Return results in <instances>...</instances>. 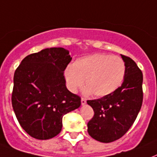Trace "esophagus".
<instances>
[{
    "label": "esophagus",
    "mask_w": 157,
    "mask_h": 157,
    "mask_svg": "<svg viewBox=\"0 0 157 157\" xmlns=\"http://www.w3.org/2000/svg\"><path fill=\"white\" fill-rule=\"evenodd\" d=\"M81 104L82 105H85L86 104V100H85L84 98H81Z\"/></svg>",
    "instance_id": "34e87169"
}]
</instances>
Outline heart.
<instances>
[{
  "mask_svg": "<svg viewBox=\"0 0 157 157\" xmlns=\"http://www.w3.org/2000/svg\"><path fill=\"white\" fill-rule=\"evenodd\" d=\"M125 74V65L119 56L92 54L77 59L65 70L68 88L75 92L84 79L86 93L104 97L120 87Z\"/></svg>",
  "mask_w": 157,
  "mask_h": 157,
  "instance_id": "heart-1",
  "label": "heart"
}]
</instances>
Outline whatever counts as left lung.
<instances>
[{"label": "left lung", "mask_w": 157, "mask_h": 157, "mask_svg": "<svg viewBox=\"0 0 157 157\" xmlns=\"http://www.w3.org/2000/svg\"><path fill=\"white\" fill-rule=\"evenodd\" d=\"M125 65L124 82L112 93L87 101L94 116L87 123V132L101 143H111L130 128L143 104V73L133 59L121 55Z\"/></svg>", "instance_id": "8db88e82"}]
</instances>
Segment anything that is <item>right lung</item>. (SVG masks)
Instances as JSON below:
<instances>
[{"instance_id":"right-lung-1","label":"right lung","mask_w":157,"mask_h":157,"mask_svg":"<svg viewBox=\"0 0 157 157\" xmlns=\"http://www.w3.org/2000/svg\"><path fill=\"white\" fill-rule=\"evenodd\" d=\"M70 52L52 47L29 55L14 75L12 106L19 124L39 140L60 133L62 118L81 105V98L66 87L64 71Z\"/></svg>"}]
</instances>
